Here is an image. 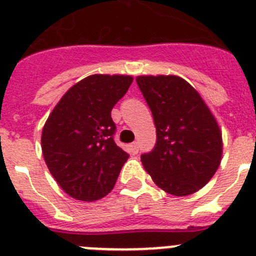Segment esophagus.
Returning a JSON list of instances; mask_svg holds the SVG:
<instances>
[{
    "instance_id": "1",
    "label": "esophagus",
    "mask_w": 256,
    "mask_h": 256,
    "mask_svg": "<svg viewBox=\"0 0 256 256\" xmlns=\"http://www.w3.org/2000/svg\"><path fill=\"white\" fill-rule=\"evenodd\" d=\"M130 152H132L133 154H137V152H138V144L137 142L130 144Z\"/></svg>"
}]
</instances>
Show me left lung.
<instances>
[{
  "mask_svg": "<svg viewBox=\"0 0 256 256\" xmlns=\"http://www.w3.org/2000/svg\"><path fill=\"white\" fill-rule=\"evenodd\" d=\"M137 85L152 110L156 144L141 155L152 181L172 196H189L219 168L222 132L200 93L174 75L138 76Z\"/></svg>",
  "mask_w": 256,
  "mask_h": 256,
  "instance_id": "left-lung-1",
  "label": "left lung"
}]
</instances>
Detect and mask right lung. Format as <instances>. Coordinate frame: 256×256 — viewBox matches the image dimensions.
<instances>
[{"label":"right lung","instance_id":"1","mask_svg":"<svg viewBox=\"0 0 256 256\" xmlns=\"http://www.w3.org/2000/svg\"><path fill=\"white\" fill-rule=\"evenodd\" d=\"M133 82L126 75H90L66 92L44 126L41 148L66 193L93 202L112 190L130 158L114 141L111 110Z\"/></svg>","mask_w":256,"mask_h":256}]
</instances>
